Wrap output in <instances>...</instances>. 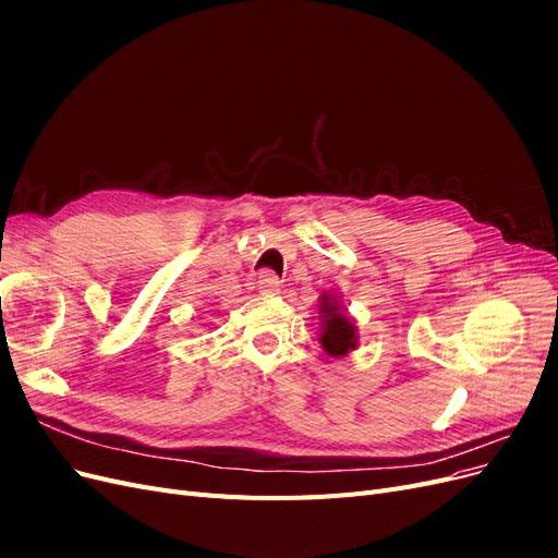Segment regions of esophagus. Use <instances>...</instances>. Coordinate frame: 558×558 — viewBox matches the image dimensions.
<instances>
[{
  "instance_id": "1",
  "label": "esophagus",
  "mask_w": 558,
  "mask_h": 558,
  "mask_svg": "<svg viewBox=\"0 0 558 558\" xmlns=\"http://www.w3.org/2000/svg\"><path fill=\"white\" fill-rule=\"evenodd\" d=\"M279 286H281V281L275 277V272H267V269L258 277V291L260 293H277Z\"/></svg>"
}]
</instances>
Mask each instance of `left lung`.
Returning <instances> with one entry per match:
<instances>
[{
    "label": "left lung",
    "instance_id": "8db88e82",
    "mask_svg": "<svg viewBox=\"0 0 558 558\" xmlns=\"http://www.w3.org/2000/svg\"><path fill=\"white\" fill-rule=\"evenodd\" d=\"M320 335L318 342L332 359H342L349 351L359 347V328L353 318L347 314L340 295L324 293L320 295Z\"/></svg>",
    "mask_w": 558,
    "mask_h": 558
}]
</instances>
